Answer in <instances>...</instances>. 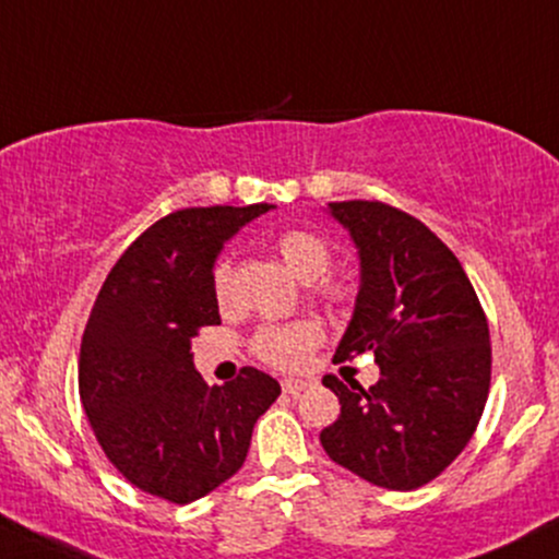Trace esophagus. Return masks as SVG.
I'll return each mask as SVG.
<instances>
[{
	"label": "esophagus",
	"mask_w": 559,
	"mask_h": 559,
	"mask_svg": "<svg viewBox=\"0 0 559 559\" xmlns=\"http://www.w3.org/2000/svg\"><path fill=\"white\" fill-rule=\"evenodd\" d=\"M281 386H284V394L297 396V394H301V391H305L307 386H310V383H307V381H299V378H286V381L281 383Z\"/></svg>",
	"instance_id": "34e87169"
}]
</instances>
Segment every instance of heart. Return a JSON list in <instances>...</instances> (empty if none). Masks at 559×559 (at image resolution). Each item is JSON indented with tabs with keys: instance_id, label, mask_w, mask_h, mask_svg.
Returning a JSON list of instances; mask_svg holds the SVG:
<instances>
[{
	"instance_id": "b5f03b06",
	"label": "heart",
	"mask_w": 559,
	"mask_h": 559,
	"mask_svg": "<svg viewBox=\"0 0 559 559\" xmlns=\"http://www.w3.org/2000/svg\"><path fill=\"white\" fill-rule=\"evenodd\" d=\"M275 252L286 262V267L297 278L307 281L312 297L325 301H342L349 297V281L329 275L331 267V247L320 239L318 234L305 228H292L275 239ZM230 286H234V265L228 258L217 260L213 267V294L217 305H228ZM323 342V329L310 318L288 320V323L262 325L252 338V352L262 362L273 368L294 370L307 362L312 349Z\"/></svg>"
}]
</instances>
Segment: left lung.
<instances>
[{
  "instance_id": "left-lung-1",
  "label": "left lung",
  "mask_w": 559,
  "mask_h": 559,
  "mask_svg": "<svg viewBox=\"0 0 559 559\" xmlns=\"http://www.w3.org/2000/svg\"><path fill=\"white\" fill-rule=\"evenodd\" d=\"M360 252V292L333 360L376 357L370 389L325 376L342 415L320 431L336 465L391 491L447 471L484 415L491 383L489 323L476 288L418 217L376 199L331 202Z\"/></svg>"
}]
</instances>
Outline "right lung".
<instances>
[{
	"instance_id": "add662e5",
	"label": "right lung",
	"mask_w": 559,
	"mask_h": 559,
	"mask_svg": "<svg viewBox=\"0 0 559 559\" xmlns=\"http://www.w3.org/2000/svg\"><path fill=\"white\" fill-rule=\"evenodd\" d=\"M273 204L186 207L120 254L81 338L79 391L96 441L141 491L189 504L243 465L275 378L241 368L226 386L194 370L191 338L217 325L213 265L223 241Z\"/></svg>"
}]
</instances>
